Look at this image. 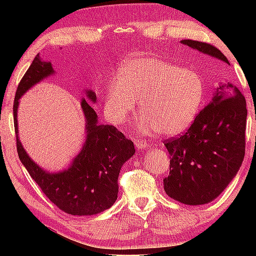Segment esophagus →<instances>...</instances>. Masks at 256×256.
Instances as JSON below:
<instances>
[{"label": "esophagus", "mask_w": 256, "mask_h": 256, "mask_svg": "<svg viewBox=\"0 0 256 256\" xmlns=\"http://www.w3.org/2000/svg\"><path fill=\"white\" fill-rule=\"evenodd\" d=\"M136 148H138V150H142V149H146L148 148V146H150L148 142L144 141V140H138V141H136Z\"/></svg>", "instance_id": "1"}]
</instances>
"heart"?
Wrapping results in <instances>:
<instances>
[{"instance_id": "1", "label": "heart", "mask_w": 256, "mask_h": 256, "mask_svg": "<svg viewBox=\"0 0 256 256\" xmlns=\"http://www.w3.org/2000/svg\"><path fill=\"white\" fill-rule=\"evenodd\" d=\"M204 94L197 72L160 58L136 57L126 60L120 76L108 82L104 112L113 124H121L140 101L143 115L135 124L138 132L177 136L194 124Z\"/></svg>"}]
</instances>
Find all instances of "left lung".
I'll use <instances>...</instances> for the list:
<instances>
[{"label": "left lung", "instance_id": "left-lung-1", "mask_svg": "<svg viewBox=\"0 0 256 256\" xmlns=\"http://www.w3.org/2000/svg\"><path fill=\"white\" fill-rule=\"evenodd\" d=\"M180 43L230 65L211 44L191 40ZM246 118L244 96L232 82L222 84L188 132L164 141L171 157L169 176L163 180L166 194L186 205L214 200L242 164Z\"/></svg>", "mask_w": 256, "mask_h": 256}]
</instances>
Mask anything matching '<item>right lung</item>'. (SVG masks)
<instances>
[{
	"instance_id": "right-lung-1",
	"label": "right lung",
	"mask_w": 256,
	"mask_h": 256,
	"mask_svg": "<svg viewBox=\"0 0 256 256\" xmlns=\"http://www.w3.org/2000/svg\"><path fill=\"white\" fill-rule=\"evenodd\" d=\"M54 74L51 62L42 60L40 54L17 87L14 101L17 152L23 166L44 194L62 211L72 216H93L110 208L118 199V178L124 164L134 156V143L114 126L100 124L92 104L96 96L86 90V99H82L85 115L86 140L78 155L68 169L50 172L34 163L23 148L18 138L17 110L20 99L26 90L48 76Z\"/></svg>"
}]
</instances>
